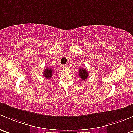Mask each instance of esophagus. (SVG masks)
<instances>
[{
	"label": "esophagus",
	"mask_w": 133,
	"mask_h": 133,
	"mask_svg": "<svg viewBox=\"0 0 133 133\" xmlns=\"http://www.w3.org/2000/svg\"><path fill=\"white\" fill-rule=\"evenodd\" d=\"M62 68H68V66H67L66 65H62Z\"/></svg>",
	"instance_id": "1"
}]
</instances>
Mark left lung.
Segmentation results:
<instances>
[{
	"label": "left lung",
	"instance_id": "obj_1",
	"mask_svg": "<svg viewBox=\"0 0 133 133\" xmlns=\"http://www.w3.org/2000/svg\"><path fill=\"white\" fill-rule=\"evenodd\" d=\"M79 77H81V79H82L83 81L86 80L88 77V73L87 71V70L84 69L83 68H81L79 69Z\"/></svg>",
	"mask_w": 133,
	"mask_h": 133
}]
</instances>
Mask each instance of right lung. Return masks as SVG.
Returning a JSON list of instances; mask_svg holds the SVG:
<instances>
[{
	"instance_id": "obj_1",
	"label": "right lung",
	"mask_w": 133,
	"mask_h": 133,
	"mask_svg": "<svg viewBox=\"0 0 133 133\" xmlns=\"http://www.w3.org/2000/svg\"><path fill=\"white\" fill-rule=\"evenodd\" d=\"M43 76L45 79H50L52 77L53 73V69L52 68H46L43 71Z\"/></svg>"
}]
</instances>
